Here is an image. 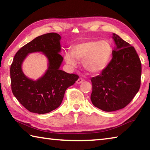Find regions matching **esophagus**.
<instances>
[{
	"mask_svg": "<svg viewBox=\"0 0 150 150\" xmlns=\"http://www.w3.org/2000/svg\"><path fill=\"white\" fill-rule=\"evenodd\" d=\"M83 79L82 78H79L78 80L76 81V83H77V84H81V83H82L83 82Z\"/></svg>",
	"mask_w": 150,
	"mask_h": 150,
	"instance_id": "34e87169",
	"label": "esophagus"
}]
</instances>
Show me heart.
I'll use <instances>...</instances> for the list:
<instances>
[{
	"mask_svg": "<svg viewBox=\"0 0 150 150\" xmlns=\"http://www.w3.org/2000/svg\"><path fill=\"white\" fill-rule=\"evenodd\" d=\"M112 47L107 41L88 40L76 44L73 51H67L64 58L68 64L75 67L79 61L88 73L98 74L107 67L112 55Z\"/></svg>",
	"mask_w": 150,
	"mask_h": 150,
	"instance_id": "1",
	"label": "heart"
}]
</instances>
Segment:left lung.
<instances>
[{"instance_id":"left-lung-1","label":"left lung","mask_w":150,"mask_h":150,"mask_svg":"<svg viewBox=\"0 0 150 150\" xmlns=\"http://www.w3.org/2000/svg\"><path fill=\"white\" fill-rule=\"evenodd\" d=\"M112 58L100 75L91 79L93 105L105 112L125 107L140 87L142 66L134 47L113 33Z\"/></svg>"}]
</instances>
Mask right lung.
I'll return each instance as SVG.
<instances>
[{"mask_svg":"<svg viewBox=\"0 0 150 150\" xmlns=\"http://www.w3.org/2000/svg\"><path fill=\"white\" fill-rule=\"evenodd\" d=\"M57 33H48L35 38L18 51L11 66L12 91L20 103L31 112L45 114L59 107L66 89L79 79L60 69L63 58ZM40 52L48 59V68L37 80L28 78L21 67L28 54Z\"/></svg>","mask_w":150,"mask_h":150,"instance_id":"obj_1","label":"right lung"}]
</instances>
